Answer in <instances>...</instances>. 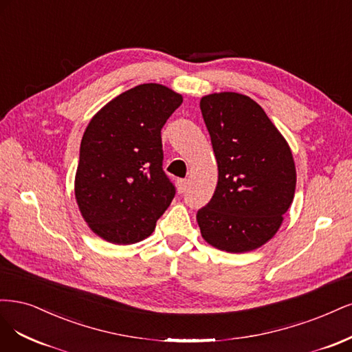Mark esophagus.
Masks as SVG:
<instances>
[{
  "instance_id": "esophagus-1",
  "label": "esophagus",
  "mask_w": 352,
  "mask_h": 352,
  "mask_svg": "<svg viewBox=\"0 0 352 352\" xmlns=\"http://www.w3.org/2000/svg\"><path fill=\"white\" fill-rule=\"evenodd\" d=\"M177 187H178V191L179 192H184L188 187V181L187 179H178L177 181Z\"/></svg>"
}]
</instances>
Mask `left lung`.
I'll return each instance as SVG.
<instances>
[{"instance_id": "left-lung-1", "label": "left lung", "mask_w": 352, "mask_h": 352, "mask_svg": "<svg viewBox=\"0 0 352 352\" xmlns=\"http://www.w3.org/2000/svg\"><path fill=\"white\" fill-rule=\"evenodd\" d=\"M218 184L197 212L203 240L228 253L266 244L280 228L297 184L291 147L263 108L235 92L200 99Z\"/></svg>"}]
</instances>
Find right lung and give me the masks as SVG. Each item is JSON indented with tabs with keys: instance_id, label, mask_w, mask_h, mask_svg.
Wrapping results in <instances>:
<instances>
[{
	"instance_id": "obj_1",
	"label": "right lung",
	"mask_w": 352,
	"mask_h": 352,
	"mask_svg": "<svg viewBox=\"0 0 352 352\" xmlns=\"http://www.w3.org/2000/svg\"><path fill=\"white\" fill-rule=\"evenodd\" d=\"M183 96L144 83L109 100L85 130L74 179L89 228L112 244L149 236L175 187L162 169L161 130Z\"/></svg>"
}]
</instances>
